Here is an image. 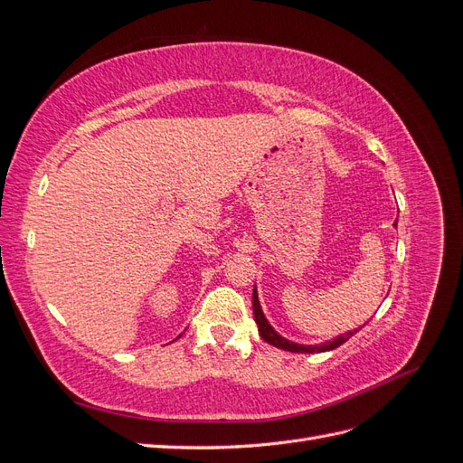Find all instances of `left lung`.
Masks as SVG:
<instances>
[{"mask_svg": "<svg viewBox=\"0 0 463 463\" xmlns=\"http://www.w3.org/2000/svg\"><path fill=\"white\" fill-rule=\"evenodd\" d=\"M396 226V223H394ZM253 315H255V322L259 325V334L260 338L264 342L272 344L274 347H279V349H286V352H293V354H320V352H330V349H335L338 345H342L344 342H347L349 338L355 332H359V328L352 330V332H345L344 335H338V338H334L332 342H325V344H318V345H303V344H296V342H289L286 338H282L270 325L269 320H266L262 309H260V303H259V296H257V288L253 289Z\"/></svg>", "mask_w": 463, "mask_h": 463, "instance_id": "obj_1", "label": "left lung"}]
</instances>
